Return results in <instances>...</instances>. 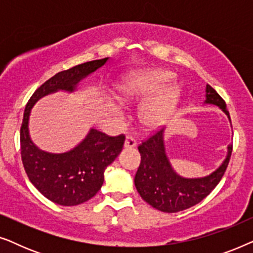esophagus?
<instances>
[{"mask_svg":"<svg viewBox=\"0 0 253 253\" xmlns=\"http://www.w3.org/2000/svg\"><path fill=\"white\" fill-rule=\"evenodd\" d=\"M124 146L126 148H132L137 146V140L136 138L132 136H126V143H124Z\"/></svg>","mask_w":253,"mask_h":253,"instance_id":"1","label":"esophagus"}]
</instances>
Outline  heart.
<instances>
[{
  "instance_id": "obj_1",
  "label": "heart",
  "mask_w": 253,
  "mask_h": 253,
  "mask_svg": "<svg viewBox=\"0 0 253 253\" xmlns=\"http://www.w3.org/2000/svg\"><path fill=\"white\" fill-rule=\"evenodd\" d=\"M172 75L164 70H146L131 75L121 86V99L143 102L139 117L147 127H159L167 122L177 105L181 88L170 81Z\"/></svg>"
}]
</instances>
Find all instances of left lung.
I'll return each instance as SVG.
<instances>
[{"label":"left lung","instance_id":"8db88e82","mask_svg":"<svg viewBox=\"0 0 253 253\" xmlns=\"http://www.w3.org/2000/svg\"><path fill=\"white\" fill-rule=\"evenodd\" d=\"M206 103L220 107L230 119L226 102L212 86H206ZM140 165L134 176L138 193L152 207L166 213L190 209L212 192L221 181L229 164L233 144L228 145V154L222 165L212 174L202 178H184L170 167L164 146V129L158 130L138 146Z\"/></svg>","mask_w":253,"mask_h":253}]
</instances>
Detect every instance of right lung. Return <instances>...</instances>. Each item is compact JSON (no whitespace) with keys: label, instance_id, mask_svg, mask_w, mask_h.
<instances>
[{"label":"right lung","instance_id":"add662e5","mask_svg":"<svg viewBox=\"0 0 253 253\" xmlns=\"http://www.w3.org/2000/svg\"><path fill=\"white\" fill-rule=\"evenodd\" d=\"M108 57L78 64L43 83L31 96L20 126V154L27 177L41 195L62 206L87 202L103 184V172L122 151L126 136L110 137L91 129L74 150L62 154L40 151L29 136V117L34 103L58 89L72 92L83 78L101 68Z\"/></svg>","mask_w":253,"mask_h":253}]
</instances>
